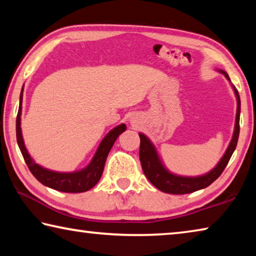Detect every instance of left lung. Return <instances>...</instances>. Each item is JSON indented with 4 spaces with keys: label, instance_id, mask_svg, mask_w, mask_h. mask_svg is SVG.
Instances as JSON below:
<instances>
[{
    "label": "left lung",
    "instance_id": "left-lung-1",
    "mask_svg": "<svg viewBox=\"0 0 256 256\" xmlns=\"http://www.w3.org/2000/svg\"><path fill=\"white\" fill-rule=\"evenodd\" d=\"M224 76L229 80L228 74L224 71H222ZM235 89V88H234ZM235 94L237 97V114H236V124L235 131L232 138L230 144H229L226 154L220 160L219 164L212 170L210 172L198 176V177H182L170 174V172L164 170V166L160 162V160L156 152L154 146L149 141V138L144 134L140 136V162L146 178L150 180V183L154 185L158 190L164 193L170 194H188L196 192L201 188H208L210 184L218 178L222 174V172L228 164L229 159L236 149L238 136H240V98L238 92L235 89Z\"/></svg>",
    "mask_w": 256,
    "mask_h": 256
}]
</instances>
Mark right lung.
<instances>
[{
  "instance_id": "1",
  "label": "right lung",
  "mask_w": 256,
  "mask_h": 256,
  "mask_svg": "<svg viewBox=\"0 0 256 256\" xmlns=\"http://www.w3.org/2000/svg\"><path fill=\"white\" fill-rule=\"evenodd\" d=\"M24 89V86H22ZM21 102H22V92L20 94V105L18 115H16V141H18V146L20 148L21 154L24 156V159L29 170L32 174L36 177L37 180H40L42 184L45 186H48L50 188H54L60 192L66 193H82L86 190H89L92 188L94 185L98 183L102 175L104 167H105L106 158L110 151L112 149V144L118 138L120 133H123L126 126L124 124H120L104 138L100 146L97 150L96 154L92 159V162L84 170L76 172H50L48 170H45L37 164L34 162V160L30 158L29 154L26 149L22 134H21V128H20V115H21Z\"/></svg>"
}]
</instances>
